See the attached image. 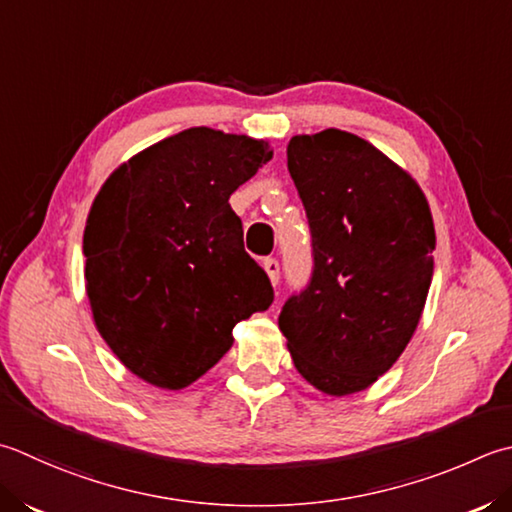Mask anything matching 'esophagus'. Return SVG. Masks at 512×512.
Here are the masks:
<instances>
[{
	"label": "esophagus",
	"mask_w": 512,
	"mask_h": 512,
	"mask_svg": "<svg viewBox=\"0 0 512 512\" xmlns=\"http://www.w3.org/2000/svg\"><path fill=\"white\" fill-rule=\"evenodd\" d=\"M262 266H264V270H266L270 284L277 286V284H279V262H277V259L268 257V259H264Z\"/></svg>",
	"instance_id": "esophagus-1"
}]
</instances>
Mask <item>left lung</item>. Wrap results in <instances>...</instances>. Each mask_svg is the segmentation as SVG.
Instances as JSON below:
<instances>
[{
	"label": "left lung",
	"instance_id": "1",
	"mask_svg": "<svg viewBox=\"0 0 512 512\" xmlns=\"http://www.w3.org/2000/svg\"><path fill=\"white\" fill-rule=\"evenodd\" d=\"M288 173L313 235V277L279 315L310 386L359 393L404 353L433 279L435 224L422 188L366 139L295 135Z\"/></svg>",
	"mask_w": 512,
	"mask_h": 512
}]
</instances>
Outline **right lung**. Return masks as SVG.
I'll use <instances>...</instances> for the list:
<instances>
[{
  "label": "right lung",
  "mask_w": 512,
  "mask_h": 512,
  "mask_svg": "<svg viewBox=\"0 0 512 512\" xmlns=\"http://www.w3.org/2000/svg\"><path fill=\"white\" fill-rule=\"evenodd\" d=\"M273 159L264 139L197 126L115 168L86 219L93 322L130 373L164 390L197 382L235 324L273 304L228 199Z\"/></svg>",
  "instance_id": "right-lung-1"
}]
</instances>
